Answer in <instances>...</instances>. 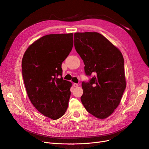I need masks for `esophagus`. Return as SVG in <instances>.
<instances>
[{
	"instance_id": "esophagus-1",
	"label": "esophagus",
	"mask_w": 149,
	"mask_h": 149,
	"mask_svg": "<svg viewBox=\"0 0 149 149\" xmlns=\"http://www.w3.org/2000/svg\"><path fill=\"white\" fill-rule=\"evenodd\" d=\"M73 86L74 87H78V84L77 83H73Z\"/></svg>"
}]
</instances>
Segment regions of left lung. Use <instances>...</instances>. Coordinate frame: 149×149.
Returning a JSON list of instances; mask_svg holds the SVG:
<instances>
[{"instance_id":"8db88e82","label":"left lung","mask_w":149,"mask_h":149,"mask_svg":"<svg viewBox=\"0 0 149 149\" xmlns=\"http://www.w3.org/2000/svg\"><path fill=\"white\" fill-rule=\"evenodd\" d=\"M76 51L83 60L86 75L81 101L86 111L105 119L119 104L126 87L124 61L119 49L97 32L75 33Z\"/></svg>"}]
</instances>
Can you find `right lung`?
<instances>
[{
  "instance_id": "1",
  "label": "right lung",
  "mask_w": 149,
  "mask_h": 149,
  "mask_svg": "<svg viewBox=\"0 0 149 149\" xmlns=\"http://www.w3.org/2000/svg\"><path fill=\"white\" fill-rule=\"evenodd\" d=\"M73 36H43L31 45L22 58V76L31 102L53 120L64 115L68 106L72 84L63 79L61 65L73 48Z\"/></svg>"
}]
</instances>
